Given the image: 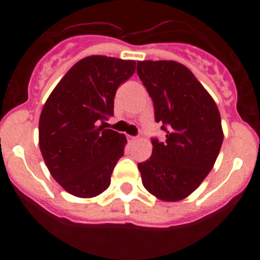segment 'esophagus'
I'll return each instance as SVG.
<instances>
[{"mask_svg": "<svg viewBox=\"0 0 260 260\" xmlns=\"http://www.w3.org/2000/svg\"><path fill=\"white\" fill-rule=\"evenodd\" d=\"M127 140L128 142H135L137 140V137H135V136H127Z\"/></svg>", "mask_w": 260, "mask_h": 260, "instance_id": "34e87169", "label": "esophagus"}]
</instances>
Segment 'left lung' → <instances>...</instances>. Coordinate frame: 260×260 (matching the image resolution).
I'll use <instances>...</instances> for the list:
<instances>
[{"mask_svg":"<svg viewBox=\"0 0 260 260\" xmlns=\"http://www.w3.org/2000/svg\"><path fill=\"white\" fill-rule=\"evenodd\" d=\"M137 74L153 101L166 140L152 138V156L138 164L147 191L164 201L190 195L211 171L221 148V118L195 75L172 60L138 61Z\"/></svg>","mask_w":260,"mask_h":260,"instance_id":"left-lung-1","label":"left lung"}]
</instances>
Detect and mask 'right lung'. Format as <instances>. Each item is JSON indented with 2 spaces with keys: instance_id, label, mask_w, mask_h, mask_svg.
Instances as JSON below:
<instances>
[{
  "instance_id": "1",
  "label": "right lung",
  "mask_w": 260,
  "mask_h": 260,
  "mask_svg": "<svg viewBox=\"0 0 260 260\" xmlns=\"http://www.w3.org/2000/svg\"><path fill=\"white\" fill-rule=\"evenodd\" d=\"M135 70V60L91 55L49 95L39 120V145L51 176L72 195L94 198L111 185L127 140L99 123L113 115L115 91Z\"/></svg>"
}]
</instances>
